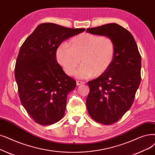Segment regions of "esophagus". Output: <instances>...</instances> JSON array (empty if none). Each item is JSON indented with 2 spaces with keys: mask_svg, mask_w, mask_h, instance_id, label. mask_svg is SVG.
Instances as JSON below:
<instances>
[{
  "mask_svg": "<svg viewBox=\"0 0 155 155\" xmlns=\"http://www.w3.org/2000/svg\"><path fill=\"white\" fill-rule=\"evenodd\" d=\"M84 84H85V82H84L79 81V80H78V81H77V85H78V86L82 85H84Z\"/></svg>",
  "mask_w": 155,
  "mask_h": 155,
  "instance_id": "obj_1",
  "label": "esophagus"
}]
</instances>
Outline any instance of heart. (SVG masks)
<instances>
[{
  "instance_id": "1",
  "label": "heart",
  "mask_w": 155,
  "mask_h": 155,
  "mask_svg": "<svg viewBox=\"0 0 155 155\" xmlns=\"http://www.w3.org/2000/svg\"><path fill=\"white\" fill-rule=\"evenodd\" d=\"M115 46L107 36L83 33L71 38L68 44L60 45L56 51V59L66 74L76 72L78 78L85 79L99 76L111 66L115 57Z\"/></svg>"
}]
</instances>
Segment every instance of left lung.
<instances>
[{
  "mask_svg": "<svg viewBox=\"0 0 155 155\" xmlns=\"http://www.w3.org/2000/svg\"><path fill=\"white\" fill-rule=\"evenodd\" d=\"M91 34L110 37L115 57L107 70L88 82L86 106L90 116L104 125L115 123L132 106L140 82L141 56L131 33L117 23L87 28Z\"/></svg>",
  "mask_w": 155,
  "mask_h": 155,
  "instance_id": "8db88e82",
  "label": "left lung"
}]
</instances>
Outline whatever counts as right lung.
Returning <instances> with one entry per match:
<instances>
[{"label":"right lung","mask_w":155,"mask_h":155,"mask_svg":"<svg viewBox=\"0 0 155 155\" xmlns=\"http://www.w3.org/2000/svg\"><path fill=\"white\" fill-rule=\"evenodd\" d=\"M85 30L42 23L20 48L15 70L19 96L37 124H53L64 116L67 96L75 89L76 81L58 63L56 51L64 40Z\"/></svg>","instance_id":"1"}]
</instances>
